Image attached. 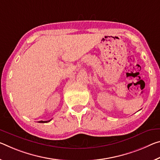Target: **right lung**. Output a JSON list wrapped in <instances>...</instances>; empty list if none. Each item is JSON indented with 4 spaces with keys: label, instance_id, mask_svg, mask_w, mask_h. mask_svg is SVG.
Masks as SVG:
<instances>
[{
    "label": "right lung",
    "instance_id": "obj_1",
    "mask_svg": "<svg viewBox=\"0 0 160 160\" xmlns=\"http://www.w3.org/2000/svg\"><path fill=\"white\" fill-rule=\"evenodd\" d=\"M50 120H48V121H39L38 122H40V123H46V122H50Z\"/></svg>",
    "mask_w": 160,
    "mask_h": 160
}]
</instances>
